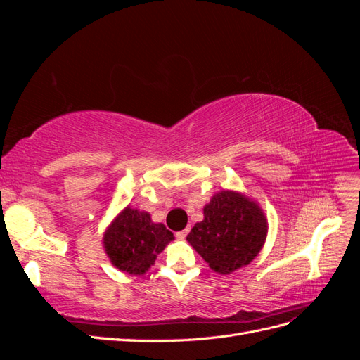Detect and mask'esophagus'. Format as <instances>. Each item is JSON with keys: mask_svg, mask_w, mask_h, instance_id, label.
<instances>
[{"mask_svg": "<svg viewBox=\"0 0 360 360\" xmlns=\"http://www.w3.org/2000/svg\"><path fill=\"white\" fill-rule=\"evenodd\" d=\"M189 230H191V228H189V226H186V228H184L183 231H179V233L176 234V236H177V238H180V240H183V238H186V236H188Z\"/></svg>", "mask_w": 360, "mask_h": 360, "instance_id": "34e87169", "label": "esophagus"}]
</instances>
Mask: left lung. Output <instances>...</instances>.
I'll list each match as a JSON object with an SVG mask.
<instances>
[{"label":"left lung","mask_w":360,"mask_h":360,"mask_svg":"<svg viewBox=\"0 0 360 360\" xmlns=\"http://www.w3.org/2000/svg\"><path fill=\"white\" fill-rule=\"evenodd\" d=\"M266 237L263 209L240 192L221 191L204 207V221L195 224L186 240L216 274L228 275L249 264Z\"/></svg>","instance_id":"1"}]
</instances>
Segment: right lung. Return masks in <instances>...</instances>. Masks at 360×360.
I'll use <instances>...</instances> for the list:
<instances>
[{"instance_id": "add662e5", "label": "right lung", "mask_w": 360, "mask_h": 360, "mask_svg": "<svg viewBox=\"0 0 360 360\" xmlns=\"http://www.w3.org/2000/svg\"><path fill=\"white\" fill-rule=\"evenodd\" d=\"M171 240L174 234L165 225L151 221L147 212L127 205L106 228L103 248L118 270L144 275Z\"/></svg>"}]
</instances>
